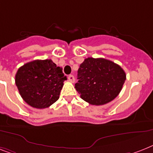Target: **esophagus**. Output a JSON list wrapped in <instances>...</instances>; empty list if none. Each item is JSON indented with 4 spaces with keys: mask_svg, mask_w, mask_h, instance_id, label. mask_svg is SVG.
I'll return each instance as SVG.
<instances>
[{
    "mask_svg": "<svg viewBox=\"0 0 153 153\" xmlns=\"http://www.w3.org/2000/svg\"><path fill=\"white\" fill-rule=\"evenodd\" d=\"M68 81L71 82H74V75H72V74H69L68 77Z\"/></svg>",
    "mask_w": 153,
    "mask_h": 153,
    "instance_id": "esophagus-1",
    "label": "esophagus"
}]
</instances>
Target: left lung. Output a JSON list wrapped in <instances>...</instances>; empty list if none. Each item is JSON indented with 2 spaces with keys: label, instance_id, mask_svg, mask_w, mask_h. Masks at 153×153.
<instances>
[{
  "label": "left lung",
  "instance_id": "8db88e82",
  "mask_svg": "<svg viewBox=\"0 0 153 153\" xmlns=\"http://www.w3.org/2000/svg\"><path fill=\"white\" fill-rule=\"evenodd\" d=\"M78 79L74 87L81 98L92 105H103L119 95L126 73L111 60L88 57L80 64Z\"/></svg>",
  "mask_w": 153,
  "mask_h": 153
}]
</instances>
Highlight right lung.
<instances>
[{
    "mask_svg": "<svg viewBox=\"0 0 153 153\" xmlns=\"http://www.w3.org/2000/svg\"><path fill=\"white\" fill-rule=\"evenodd\" d=\"M67 79L52 59H36L19 68L16 85L24 101L35 108H46L59 97Z\"/></svg>",
    "mask_w": 153,
    "mask_h": 153,
    "instance_id": "obj_1",
    "label": "right lung"
}]
</instances>
